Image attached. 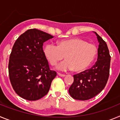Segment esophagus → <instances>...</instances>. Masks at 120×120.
I'll list each match as a JSON object with an SVG mask.
<instances>
[{
	"instance_id": "esophagus-1",
	"label": "esophagus",
	"mask_w": 120,
	"mask_h": 120,
	"mask_svg": "<svg viewBox=\"0 0 120 120\" xmlns=\"http://www.w3.org/2000/svg\"><path fill=\"white\" fill-rule=\"evenodd\" d=\"M58 75H59V76H61V77H64L65 76V75H64V74H61L60 73H58Z\"/></svg>"
}]
</instances>
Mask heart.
Wrapping results in <instances>:
<instances>
[{
	"mask_svg": "<svg viewBox=\"0 0 120 120\" xmlns=\"http://www.w3.org/2000/svg\"><path fill=\"white\" fill-rule=\"evenodd\" d=\"M97 47L80 38L63 40L57 45L48 43L44 48V53L51 65H56L64 58L58 68L61 70L80 72L86 69L94 61L97 54Z\"/></svg>",
	"mask_w": 120,
	"mask_h": 120,
	"instance_id": "b5f03b06",
	"label": "heart"
}]
</instances>
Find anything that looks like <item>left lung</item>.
I'll return each instance as SVG.
<instances>
[{
    "label": "left lung",
    "mask_w": 120,
    "mask_h": 120,
    "mask_svg": "<svg viewBox=\"0 0 120 120\" xmlns=\"http://www.w3.org/2000/svg\"><path fill=\"white\" fill-rule=\"evenodd\" d=\"M95 34L99 43L97 61L90 69L73 75L74 82L68 91L76 100H87L97 96L105 87L109 76L111 56L108 45Z\"/></svg>",
    "instance_id": "obj_1"
}]
</instances>
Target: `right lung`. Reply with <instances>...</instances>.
I'll return each mask as SVG.
<instances>
[{"label": "right lung", "mask_w": 120, "mask_h": 120, "mask_svg": "<svg viewBox=\"0 0 120 120\" xmlns=\"http://www.w3.org/2000/svg\"><path fill=\"white\" fill-rule=\"evenodd\" d=\"M47 33L28 29L17 39L8 64L9 79L15 92L24 99L37 100L48 93L56 72L51 70L43 51Z\"/></svg>", "instance_id": "obj_1"}]
</instances>
